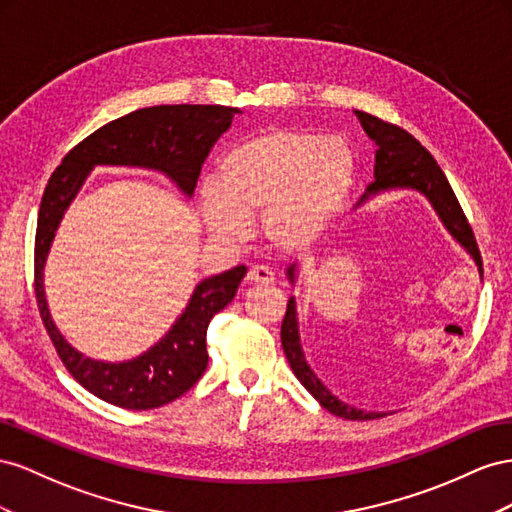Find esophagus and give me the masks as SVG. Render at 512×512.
Masks as SVG:
<instances>
[{
  "mask_svg": "<svg viewBox=\"0 0 512 512\" xmlns=\"http://www.w3.org/2000/svg\"><path fill=\"white\" fill-rule=\"evenodd\" d=\"M246 281L257 283V285H268V283H274V274L266 266H253L246 272Z\"/></svg>",
  "mask_w": 512,
  "mask_h": 512,
  "instance_id": "1",
  "label": "esophagus"
}]
</instances>
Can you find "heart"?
<instances>
[{
  "label": "heart",
  "instance_id": "heart-1",
  "mask_svg": "<svg viewBox=\"0 0 512 512\" xmlns=\"http://www.w3.org/2000/svg\"><path fill=\"white\" fill-rule=\"evenodd\" d=\"M354 182V152L339 135L268 128L231 148L218 184L201 186V210L223 240H242L261 214V233L281 251L309 246L339 214Z\"/></svg>",
  "mask_w": 512,
  "mask_h": 512
}]
</instances>
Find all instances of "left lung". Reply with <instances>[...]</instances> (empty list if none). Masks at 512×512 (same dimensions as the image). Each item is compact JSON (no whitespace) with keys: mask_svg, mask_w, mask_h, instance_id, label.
Here are the masks:
<instances>
[{"mask_svg":"<svg viewBox=\"0 0 512 512\" xmlns=\"http://www.w3.org/2000/svg\"><path fill=\"white\" fill-rule=\"evenodd\" d=\"M356 115L360 118L364 130H367V135L377 143L375 182L369 184L367 195L388 191V188H416V191L425 193L431 199L437 214L442 216L448 231L476 257L478 246L474 231L470 223H467V216L455 191H452V186L448 184L444 171L435 163V158L429 154L425 145H420V141L414 135H410L405 128L397 124L384 122L364 111H356ZM289 279L294 281V266L289 268ZM281 341L291 371H294V375L300 379V384L309 390L330 414L345 420H375L384 416L375 412H362L352 405H345L319 382V377L311 369V364L306 362L302 352L294 298L289 300L283 317Z\"/></svg>","mask_w":512,"mask_h":512,"instance_id":"left-lung-1","label":"left lung"}]
</instances>
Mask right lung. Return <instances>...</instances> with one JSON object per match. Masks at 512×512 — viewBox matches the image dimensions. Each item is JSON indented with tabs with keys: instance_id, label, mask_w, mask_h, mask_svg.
<instances>
[{
	"instance_id": "1",
	"label": "right lung",
	"mask_w": 512,
	"mask_h": 512,
	"mask_svg": "<svg viewBox=\"0 0 512 512\" xmlns=\"http://www.w3.org/2000/svg\"><path fill=\"white\" fill-rule=\"evenodd\" d=\"M238 109L223 105H160L139 109L94 130L77 143L53 171L40 201L34 244V291L38 311L57 356L68 373L94 397L124 410H154L191 390L208 367L206 332L210 319L238 291L246 268L238 266L201 281L186 311L165 339L130 362L107 364L81 356L51 321L42 268L64 210L94 165H133L165 171L186 195H193L201 165Z\"/></svg>"
}]
</instances>
